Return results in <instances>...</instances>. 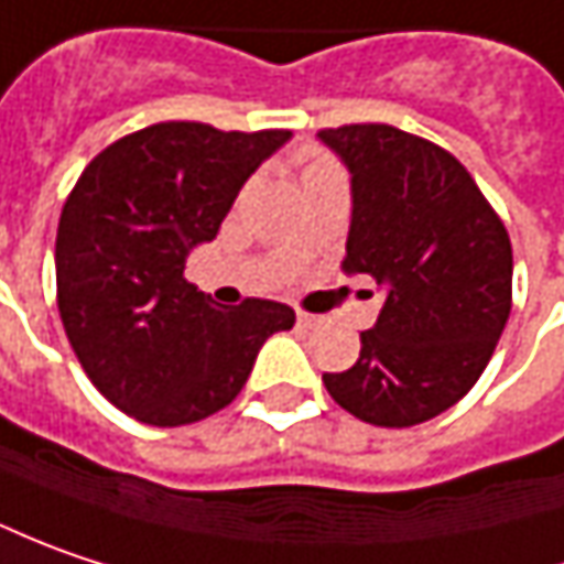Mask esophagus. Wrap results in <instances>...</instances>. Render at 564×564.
Masks as SVG:
<instances>
[{
    "label": "esophagus",
    "instance_id": "1",
    "mask_svg": "<svg viewBox=\"0 0 564 564\" xmlns=\"http://www.w3.org/2000/svg\"><path fill=\"white\" fill-rule=\"evenodd\" d=\"M317 324H321V321H317L314 314H304V311L297 314V326H301V329H311V326H317Z\"/></svg>",
    "mask_w": 564,
    "mask_h": 564
}]
</instances>
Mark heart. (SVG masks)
Here are the masks:
<instances>
[{"mask_svg": "<svg viewBox=\"0 0 564 564\" xmlns=\"http://www.w3.org/2000/svg\"><path fill=\"white\" fill-rule=\"evenodd\" d=\"M326 164H333V161H329V158H324V155H314V158H311V164H307V171H311V167H326Z\"/></svg>", "mask_w": 564, "mask_h": 564, "instance_id": "obj_1", "label": "heart"}]
</instances>
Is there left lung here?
<instances>
[{"label":"left lung","instance_id":"1","mask_svg":"<svg viewBox=\"0 0 564 564\" xmlns=\"http://www.w3.org/2000/svg\"><path fill=\"white\" fill-rule=\"evenodd\" d=\"M352 174L343 269L387 292L329 397L380 429L429 422L486 371L511 314V238L464 164L387 123L317 132Z\"/></svg>","mask_w":564,"mask_h":564}]
</instances>
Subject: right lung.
<instances>
[{"label":"right lung","mask_w":564,"mask_h":564,"mask_svg":"<svg viewBox=\"0 0 564 564\" xmlns=\"http://www.w3.org/2000/svg\"><path fill=\"white\" fill-rule=\"evenodd\" d=\"M285 139L289 129L155 123L110 142L72 186L56 231L59 317L88 380L132 419H209L238 397L269 336L295 326L289 304L221 307L184 279L186 253L218 235Z\"/></svg>","instance_id":"add662e5"}]
</instances>
